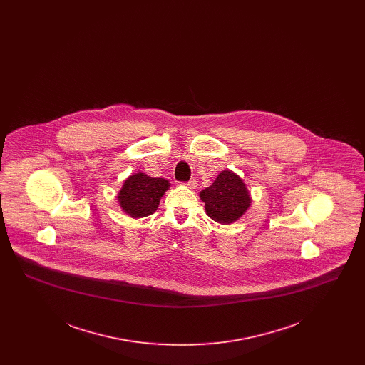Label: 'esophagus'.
<instances>
[{"instance_id":"34e87169","label":"esophagus","mask_w":365,"mask_h":365,"mask_svg":"<svg viewBox=\"0 0 365 365\" xmlns=\"http://www.w3.org/2000/svg\"><path fill=\"white\" fill-rule=\"evenodd\" d=\"M185 185H186L187 187H190V189H195V187H197V180H195V179H190V180L186 182Z\"/></svg>"}]
</instances>
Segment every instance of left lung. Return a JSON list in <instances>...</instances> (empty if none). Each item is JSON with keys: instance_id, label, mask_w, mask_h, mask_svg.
<instances>
[{"instance_id": "8db88e82", "label": "left lung", "mask_w": 365, "mask_h": 365, "mask_svg": "<svg viewBox=\"0 0 365 365\" xmlns=\"http://www.w3.org/2000/svg\"><path fill=\"white\" fill-rule=\"evenodd\" d=\"M205 202L207 215L212 220L228 225L238 220L250 205L247 189L238 175L223 171L216 180L200 192Z\"/></svg>"}]
</instances>
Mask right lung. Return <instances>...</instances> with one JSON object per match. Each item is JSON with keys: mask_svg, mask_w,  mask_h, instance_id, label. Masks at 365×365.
<instances>
[{"mask_svg": "<svg viewBox=\"0 0 365 365\" xmlns=\"http://www.w3.org/2000/svg\"><path fill=\"white\" fill-rule=\"evenodd\" d=\"M168 187V180L138 173L125 179L118 198L131 217H145L156 212L160 198Z\"/></svg>", "mask_w": 365, "mask_h": 365, "instance_id": "obj_1", "label": "right lung"}]
</instances>
